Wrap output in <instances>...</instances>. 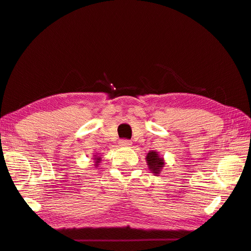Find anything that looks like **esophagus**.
Instances as JSON below:
<instances>
[{"label": "esophagus", "mask_w": 251, "mask_h": 251, "mask_svg": "<svg viewBox=\"0 0 251 251\" xmlns=\"http://www.w3.org/2000/svg\"><path fill=\"white\" fill-rule=\"evenodd\" d=\"M119 143H120L121 146H130L132 144V142L130 140H125V139L120 140Z\"/></svg>", "instance_id": "obj_1"}]
</instances>
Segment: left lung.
Here are the masks:
<instances>
[{"label":"left lung","instance_id":"8db88e82","mask_svg":"<svg viewBox=\"0 0 251 251\" xmlns=\"http://www.w3.org/2000/svg\"><path fill=\"white\" fill-rule=\"evenodd\" d=\"M146 161L150 170L155 173V175H159L161 169L165 167V160L163 158L158 155V152L155 151H151L146 156Z\"/></svg>","mask_w":251,"mask_h":251}]
</instances>
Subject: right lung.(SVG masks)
Instances as JSON below:
<instances>
[{"label": "right lung", "instance_id": "1", "mask_svg": "<svg viewBox=\"0 0 251 251\" xmlns=\"http://www.w3.org/2000/svg\"><path fill=\"white\" fill-rule=\"evenodd\" d=\"M94 160H95V167H97V166L100 165V160H101V158H100V156H95Z\"/></svg>", "mask_w": 251, "mask_h": 251}]
</instances>
